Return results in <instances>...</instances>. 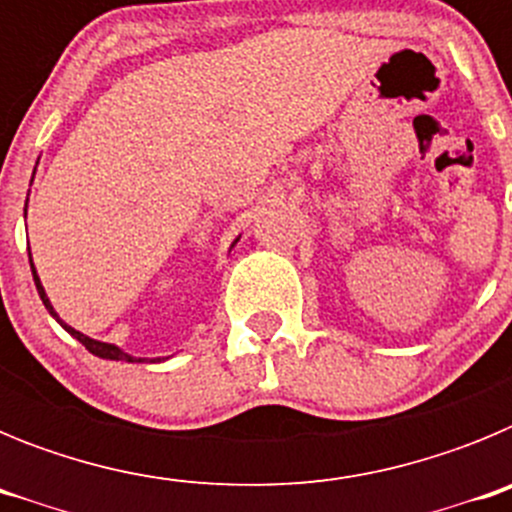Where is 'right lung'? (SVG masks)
Segmentation results:
<instances>
[{
	"label": "right lung",
	"instance_id": "right-lung-1",
	"mask_svg": "<svg viewBox=\"0 0 512 512\" xmlns=\"http://www.w3.org/2000/svg\"><path fill=\"white\" fill-rule=\"evenodd\" d=\"M27 207V205H25ZM25 215H27V210H25ZM30 269H33V279H35V287H38V295H40V300H43V305L48 307V312H51L53 318L58 320V323L63 325V328L69 330L71 336L76 338V341L81 343V346L87 348V351H92L94 356H99V359H112V361H143V359H135V356H130V354H125V351H120V348L117 346H112V343H102V341H94V338H89V336H84V333H79V330H74L71 328V325H66L63 323L61 318H58V312L53 310V305H51V300H48V297H45V289H43V284H40V279H38V274H35V266H33V259H30Z\"/></svg>",
	"mask_w": 512,
	"mask_h": 512
}]
</instances>
